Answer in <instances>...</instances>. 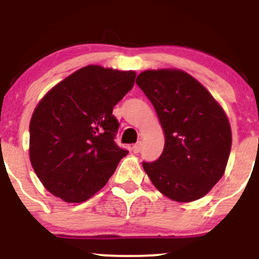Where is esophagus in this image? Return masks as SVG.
I'll list each match as a JSON object with an SVG mask.
<instances>
[{
  "label": "esophagus",
  "mask_w": 259,
  "mask_h": 259,
  "mask_svg": "<svg viewBox=\"0 0 259 259\" xmlns=\"http://www.w3.org/2000/svg\"><path fill=\"white\" fill-rule=\"evenodd\" d=\"M133 151H134L135 154H138V153H140V151H142V143H137V144L135 145H133Z\"/></svg>",
  "instance_id": "1"
}]
</instances>
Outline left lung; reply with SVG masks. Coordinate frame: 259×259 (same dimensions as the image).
Instances as JSON below:
<instances>
[{
    "instance_id": "obj_1",
    "label": "left lung",
    "mask_w": 259,
    "mask_h": 259,
    "mask_svg": "<svg viewBox=\"0 0 259 259\" xmlns=\"http://www.w3.org/2000/svg\"><path fill=\"white\" fill-rule=\"evenodd\" d=\"M137 83L151 101L165 135L161 155L143 161L154 187L176 202L204 197L226 170L232 132L209 91L182 70H146Z\"/></svg>"
}]
</instances>
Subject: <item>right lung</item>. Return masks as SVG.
I'll list each match as a JSON object with an SVG mask.
<instances>
[{"label":"right lung","instance_id":"1","mask_svg":"<svg viewBox=\"0 0 259 259\" xmlns=\"http://www.w3.org/2000/svg\"><path fill=\"white\" fill-rule=\"evenodd\" d=\"M134 71L90 65L51 89L30 121V160L55 197L88 200L129 151L115 143L114 106L134 86Z\"/></svg>","mask_w":259,"mask_h":259}]
</instances>
